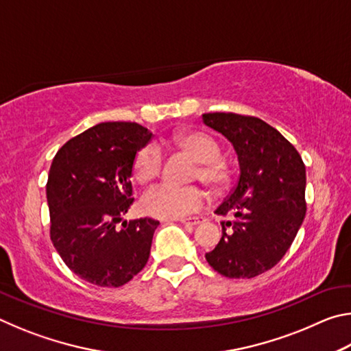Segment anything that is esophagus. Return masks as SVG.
<instances>
[{
    "label": "esophagus",
    "instance_id": "34e87169",
    "mask_svg": "<svg viewBox=\"0 0 351 351\" xmlns=\"http://www.w3.org/2000/svg\"><path fill=\"white\" fill-rule=\"evenodd\" d=\"M180 223L186 224V226H197L201 223V219L199 218H181Z\"/></svg>",
    "mask_w": 351,
    "mask_h": 351
}]
</instances>
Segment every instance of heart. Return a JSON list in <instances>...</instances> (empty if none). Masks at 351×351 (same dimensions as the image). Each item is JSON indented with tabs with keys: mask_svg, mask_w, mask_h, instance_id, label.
I'll use <instances>...</instances> for the list:
<instances>
[{
	"mask_svg": "<svg viewBox=\"0 0 351 351\" xmlns=\"http://www.w3.org/2000/svg\"><path fill=\"white\" fill-rule=\"evenodd\" d=\"M176 145L189 153L198 169L195 170L201 181L213 190L223 189L229 181V170L219 159V147L210 136L199 132H190L178 136ZM162 152L154 144L142 147L136 153L133 171L136 180L148 182L162 167ZM206 193L197 186H175L162 182L153 186L142 195L141 207L144 213L161 219H176L199 210L204 206Z\"/></svg>",
	"mask_w": 351,
	"mask_h": 351,
	"instance_id": "obj_1",
	"label": "heart"
}]
</instances>
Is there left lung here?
Masks as SVG:
<instances>
[{"instance_id":"1","label":"left lung","mask_w":351,"mask_h":351,"mask_svg":"<svg viewBox=\"0 0 351 351\" xmlns=\"http://www.w3.org/2000/svg\"><path fill=\"white\" fill-rule=\"evenodd\" d=\"M204 125L221 133L239 158L240 176L217 215L223 224L215 249L206 254L213 269L229 278H252L271 269L294 241L305 218V165L294 145L258 117L207 112Z\"/></svg>"}]
</instances>
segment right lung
<instances>
[{
	"instance_id": "add662e5",
	"label": "right lung",
	"mask_w": 351,
	"mask_h": 351,
	"mask_svg": "<svg viewBox=\"0 0 351 351\" xmlns=\"http://www.w3.org/2000/svg\"><path fill=\"white\" fill-rule=\"evenodd\" d=\"M152 136L134 122H102L68 141L51 164V240L68 268L97 287H122L150 257L159 221L122 217L134 201V156Z\"/></svg>"
}]
</instances>
